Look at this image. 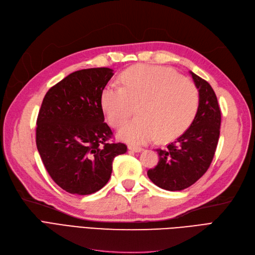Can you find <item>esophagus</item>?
<instances>
[{
  "label": "esophagus",
  "instance_id": "obj_1",
  "mask_svg": "<svg viewBox=\"0 0 255 255\" xmlns=\"http://www.w3.org/2000/svg\"><path fill=\"white\" fill-rule=\"evenodd\" d=\"M128 150L132 151V152H135V153H139V152L143 151V149L140 148V146H136V145H129Z\"/></svg>",
  "mask_w": 255,
  "mask_h": 255
}]
</instances>
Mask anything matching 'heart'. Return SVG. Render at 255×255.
Wrapping results in <instances>:
<instances>
[{"mask_svg":"<svg viewBox=\"0 0 255 255\" xmlns=\"http://www.w3.org/2000/svg\"><path fill=\"white\" fill-rule=\"evenodd\" d=\"M122 86L109 85L102 91L101 103L113 127L129 119L134 105H140L138 119L122 127L120 139L145 144L158 135L168 141L181 135L194 121L199 109V90L191 81L158 66L139 65L122 74Z\"/></svg>","mask_w":255,"mask_h":255,"instance_id":"1","label":"heart"}]
</instances>
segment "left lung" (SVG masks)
Masks as SVG:
<instances>
[{"label": "left lung", "instance_id": "1", "mask_svg": "<svg viewBox=\"0 0 255 255\" xmlns=\"http://www.w3.org/2000/svg\"><path fill=\"white\" fill-rule=\"evenodd\" d=\"M190 74L200 96L196 117L174 142L156 150L158 163L148 170L156 186L170 191L191 186L207 171L220 134L221 112L215 91L205 80L191 71Z\"/></svg>", "mask_w": 255, "mask_h": 255}]
</instances>
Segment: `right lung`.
Wrapping results in <instances>:
<instances>
[{
	"mask_svg": "<svg viewBox=\"0 0 255 255\" xmlns=\"http://www.w3.org/2000/svg\"><path fill=\"white\" fill-rule=\"evenodd\" d=\"M110 68L75 71L49 89L37 118L36 144L48 173L60 188L90 195L109 182L114 158L128 150L109 142L101 97Z\"/></svg>",
	"mask_w": 255,
	"mask_h": 255,
	"instance_id": "1",
	"label": "right lung"
}]
</instances>
